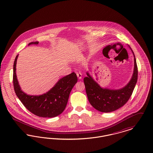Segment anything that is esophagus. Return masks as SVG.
Here are the masks:
<instances>
[{
  "label": "esophagus",
  "mask_w": 153,
  "mask_h": 153,
  "mask_svg": "<svg viewBox=\"0 0 153 153\" xmlns=\"http://www.w3.org/2000/svg\"><path fill=\"white\" fill-rule=\"evenodd\" d=\"M76 74H77V77H78L79 79H81V78H82V74H81L80 72H77Z\"/></svg>",
  "instance_id": "34e87169"
}]
</instances>
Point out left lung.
I'll list each match as a JSON object with an SVG mask.
<instances>
[{"mask_svg":"<svg viewBox=\"0 0 153 153\" xmlns=\"http://www.w3.org/2000/svg\"><path fill=\"white\" fill-rule=\"evenodd\" d=\"M132 53L134 54L133 51ZM87 74L88 76L84 78V82L90 104L101 112L109 113L115 111L126 104L135 88L138 74L135 55L134 71L132 79L128 84L121 89L114 90L102 88L88 73Z\"/></svg>","mask_w":153,"mask_h":153,"instance_id":"left-lung-1","label":"left lung"}]
</instances>
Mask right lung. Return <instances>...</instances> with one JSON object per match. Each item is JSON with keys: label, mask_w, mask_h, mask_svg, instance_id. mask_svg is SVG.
I'll return each mask as SVG.
<instances>
[{"label": "right lung", "mask_w": 153, "mask_h": 153, "mask_svg": "<svg viewBox=\"0 0 153 153\" xmlns=\"http://www.w3.org/2000/svg\"><path fill=\"white\" fill-rule=\"evenodd\" d=\"M39 42H31L30 45H38ZM16 57L13 66V85L19 99L27 110L39 117L51 118L61 114L66 106L70 93L77 81L74 72L63 77L56 82L54 87L41 95H28L21 90L16 73L18 58Z\"/></svg>", "instance_id": "1"}]
</instances>
